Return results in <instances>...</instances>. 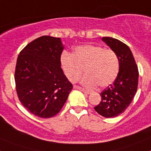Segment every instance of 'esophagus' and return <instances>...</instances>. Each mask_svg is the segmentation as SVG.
I'll list each match as a JSON object with an SVG mask.
<instances>
[{"instance_id":"34e87169","label":"esophagus","mask_w":151,"mask_h":151,"mask_svg":"<svg viewBox=\"0 0 151 151\" xmlns=\"http://www.w3.org/2000/svg\"><path fill=\"white\" fill-rule=\"evenodd\" d=\"M74 88H76V89H78V90L82 91V92H84V93H85V94H90V92L88 91H86V90H85V89L79 87V86H78V85H74Z\"/></svg>"}]
</instances>
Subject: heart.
Returning a JSON list of instances; mask_svg holds the SVG:
<instances>
[{"mask_svg":"<svg viewBox=\"0 0 151 151\" xmlns=\"http://www.w3.org/2000/svg\"><path fill=\"white\" fill-rule=\"evenodd\" d=\"M60 63L64 74L72 82L79 79L84 69L86 75L82 83L89 89L97 85L99 88L108 87L116 79L120 68L115 51L94 45L76 47L72 54L63 53Z\"/></svg>","mask_w":151,"mask_h":151,"instance_id":"obj_1","label":"heart"}]
</instances>
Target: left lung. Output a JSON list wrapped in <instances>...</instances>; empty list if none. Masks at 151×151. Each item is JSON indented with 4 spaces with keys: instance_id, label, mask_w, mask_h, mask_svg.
Segmentation results:
<instances>
[{
    "instance_id": "1",
    "label": "left lung",
    "mask_w": 151,
    "mask_h": 151,
    "mask_svg": "<svg viewBox=\"0 0 151 151\" xmlns=\"http://www.w3.org/2000/svg\"><path fill=\"white\" fill-rule=\"evenodd\" d=\"M102 41L115 51L119 60V72L113 84L100 93L101 101L94 107L102 116L111 118L123 113L135 95L138 83V69L130 48L123 42L110 37Z\"/></svg>"
}]
</instances>
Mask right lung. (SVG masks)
I'll list each match as a JSON object with an SVG mask.
<instances>
[{"mask_svg": "<svg viewBox=\"0 0 151 151\" xmlns=\"http://www.w3.org/2000/svg\"><path fill=\"white\" fill-rule=\"evenodd\" d=\"M63 49L60 38L44 35L28 44L17 58L15 82L19 100L41 118L57 115L73 89L61 68Z\"/></svg>", "mask_w": 151, "mask_h": 151, "instance_id": "1", "label": "right lung"}]
</instances>
